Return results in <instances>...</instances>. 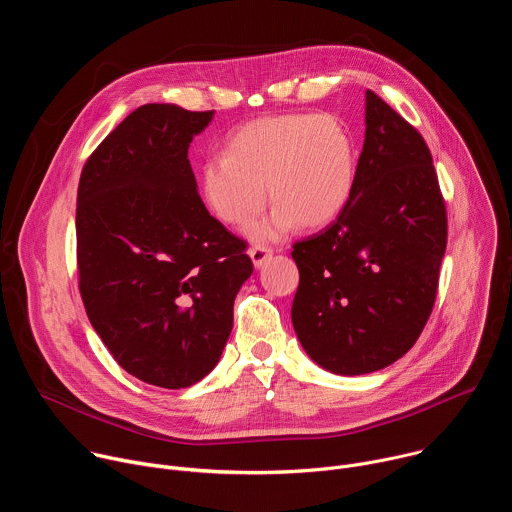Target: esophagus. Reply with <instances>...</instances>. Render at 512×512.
<instances>
[{
  "mask_svg": "<svg viewBox=\"0 0 512 512\" xmlns=\"http://www.w3.org/2000/svg\"><path fill=\"white\" fill-rule=\"evenodd\" d=\"M271 255H273V251H271L269 247H253V249L249 251V257H251V261H253V265H255L257 269L263 267V263L269 261Z\"/></svg>",
  "mask_w": 512,
  "mask_h": 512,
  "instance_id": "esophagus-1",
  "label": "esophagus"
}]
</instances>
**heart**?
<instances>
[{"instance_id":"obj_1","label":"heart","mask_w":512,"mask_h":512,"mask_svg":"<svg viewBox=\"0 0 512 512\" xmlns=\"http://www.w3.org/2000/svg\"><path fill=\"white\" fill-rule=\"evenodd\" d=\"M356 180V150L348 127L334 115L287 113L247 123L200 168V194L208 210L255 243L279 241L298 223L324 227L348 204ZM268 192H264V184Z\"/></svg>"}]
</instances>
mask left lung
<instances>
[{
    "label": "left lung",
    "instance_id": "1",
    "mask_svg": "<svg viewBox=\"0 0 512 512\" xmlns=\"http://www.w3.org/2000/svg\"><path fill=\"white\" fill-rule=\"evenodd\" d=\"M354 190L336 221L294 245L291 322L322 369L367 375L399 360L435 302L448 243L446 204L427 143L367 91Z\"/></svg>",
    "mask_w": 512,
    "mask_h": 512
}]
</instances>
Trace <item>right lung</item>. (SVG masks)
I'll return each mask as SVG.
<instances>
[{
    "label": "right lung",
    "instance_id": "add662e5",
    "mask_svg": "<svg viewBox=\"0 0 512 512\" xmlns=\"http://www.w3.org/2000/svg\"><path fill=\"white\" fill-rule=\"evenodd\" d=\"M214 111L150 103L87 160L77 196L79 287L119 367L164 389L204 379L253 273L245 241L206 210L188 160Z\"/></svg>",
    "mask_w": 512,
    "mask_h": 512
}]
</instances>
